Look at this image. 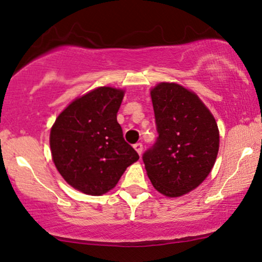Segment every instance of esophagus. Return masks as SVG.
I'll list each match as a JSON object with an SVG mask.
<instances>
[{
	"instance_id": "34e87169",
	"label": "esophagus",
	"mask_w": 262,
	"mask_h": 262,
	"mask_svg": "<svg viewBox=\"0 0 262 262\" xmlns=\"http://www.w3.org/2000/svg\"><path fill=\"white\" fill-rule=\"evenodd\" d=\"M134 148H135L136 151L138 152V155H142V151H143V145H142V143H137V144H135Z\"/></svg>"
}]
</instances>
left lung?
I'll use <instances>...</instances> for the list:
<instances>
[{
	"instance_id": "obj_1",
	"label": "left lung",
	"mask_w": 262,
	"mask_h": 262,
	"mask_svg": "<svg viewBox=\"0 0 262 262\" xmlns=\"http://www.w3.org/2000/svg\"><path fill=\"white\" fill-rule=\"evenodd\" d=\"M150 96L159 138L143 161L156 191L177 198L195 189L211 173L220 130L205 103L184 85L161 82Z\"/></svg>"
}]
</instances>
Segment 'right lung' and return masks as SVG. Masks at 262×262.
Wrapping results in <instances>:
<instances>
[{
    "label": "right lung",
    "instance_id": "right-lung-1",
    "mask_svg": "<svg viewBox=\"0 0 262 262\" xmlns=\"http://www.w3.org/2000/svg\"><path fill=\"white\" fill-rule=\"evenodd\" d=\"M125 91L98 87L73 100L50 131L52 161L77 191L102 195L116 187L139 156L125 142L117 113Z\"/></svg>",
    "mask_w": 262,
    "mask_h": 262
}]
</instances>
